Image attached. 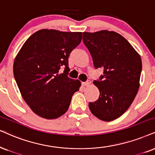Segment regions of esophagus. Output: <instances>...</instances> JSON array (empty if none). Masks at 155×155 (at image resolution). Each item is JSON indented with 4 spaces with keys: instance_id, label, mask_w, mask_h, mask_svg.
Wrapping results in <instances>:
<instances>
[{
    "instance_id": "1",
    "label": "esophagus",
    "mask_w": 155,
    "mask_h": 155,
    "mask_svg": "<svg viewBox=\"0 0 155 155\" xmlns=\"http://www.w3.org/2000/svg\"><path fill=\"white\" fill-rule=\"evenodd\" d=\"M90 84H91V81H89V80H88L86 82H82V86H84V87H88Z\"/></svg>"
}]
</instances>
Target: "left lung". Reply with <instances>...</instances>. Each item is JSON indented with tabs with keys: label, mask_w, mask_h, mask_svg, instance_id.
Instances as JSON below:
<instances>
[{
	"label": "left lung",
	"mask_w": 155,
	"mask_h": 155,
	"mask_svg": "<svg viewBox=\"0 0 155 155\" xmlns=\"http://www.w3.org/2000/svg\"><path fill=\"white\" fill-rule=\"evenodd\" d=\"M83 41L96 68H103L100 81H94L99 99L90 102L91 113L104 121L116 119L134 101L140 87L142 59L127 39L114 31L84 32Z\"/></svg>",
	"instance_id": "8db88e82"
}]
</instances>
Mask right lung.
Here are the masks:
<instances>
[{"label":"right lung","mask_w":155,"mask_h":155,"mask_svg":"<svg viewBox=\"0 0 155 155\" xmlns=\"http://www.w3.org/2000/svg\"><path fill=\"white\" fill-rule=\"evenodd\" d=\"M81 32L41 29L25 41L15 56L13 74L23 99L42 118L65 114L81 81L68 77V56L81 41ZM65 68L64 73L60 69Z\"/></svg>","instance_id":"add662e5"}]
</instances>
